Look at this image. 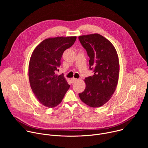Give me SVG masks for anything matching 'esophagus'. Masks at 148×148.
Masks as SVG:
<instances>
[{
	"label": "esophagus",
	"mask_w": 148,
	"mask_h": 148,
	"mask_svg": "<svg viewBox=\"0 0 148 148\" xmlns=\"http://www.w3.org/2000/svg\"><path fill=\"white\" fill-rule=\"evenodd\" d=\"M71 81H72V82H75V81H78V79L75 78H71Z\"/></svg>",
	"instance_id": "1"
}]
</instances>
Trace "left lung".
Masks as SVG:
<instances>
[{"label":"left lung","mask_w":148,"mask_h":148,"mask_svg":"<svg viewBox=\"0 0 148 148\" xmlns=\"http://www.w3.org/2000/svg\"><path fill=\"white\" fill-rule=\"evenodd\" d=\"M90 58V69L94 75L84 79L86 87L78 94L90 107L97 108L107 103L114 93L118 82L119 63L117 52L111 42L99 34L78 37Z\"/></svg>","instance_id":"1"}]
</instances>
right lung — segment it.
<instances>
[{"label":"right lung","instance_id":"1","mask_svg":"<svg viewBox=\"0 0 148 148\" xmlns=\"http://www.w3.org/2000/svg\"><path fill=\"white\" fill-rule=\"evenodd\" d=\"M76 36L57 37L44 40L34 50L29 61L31 88L38 101L53 108L61 103L70 86L64 75L56 74L64 51L71 47Z\"/></svg>","mask_w":148,"mask_h":148}]
</instances>
